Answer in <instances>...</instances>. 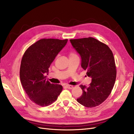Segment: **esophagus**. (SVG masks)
Wrapping results in <instances>:
<instances>
[{
	"mask_svg": "<svg viewBox=\"0 0 134 134\" xmlns=\"http://www.w3.org/2000/svg\"><path fill=\"white\" fill-rule=\"evenodd\" d=\"M66 87L68 89H72L73 88V86L72 85H66Z\"/></svg>",
	"mask_w": 134,
	"mask_h": 134,
	"instance_id": "34e87169",
	"label": "esophagus"
}]
</instances>
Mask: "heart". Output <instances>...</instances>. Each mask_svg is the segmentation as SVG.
Listing matches in <instances>:
<instances>
[{"instance_id": "b5f03b06", "label": "heart", "mask_w": 134, "mask_h": 134, "mask_svg": "<svg viewBox=\"0 0 134 134\" xmlns=\"http://www.w3.org/2000/svg\"><path fill=\"white\" fill-rule=\"evenodd\" d=\"M77 56V55L74 52H71L69 53V57H71V56Z\"/></svg>"}]
</instances>
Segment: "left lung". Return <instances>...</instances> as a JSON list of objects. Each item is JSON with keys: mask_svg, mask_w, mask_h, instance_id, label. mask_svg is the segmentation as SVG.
<instances>
[{"mask_svg": "<svg viewBox=\"0 0 134 134\" xmlns=\"http://www.w3.org/2000/svg\"><path fill=\"white\" fill-rule=\"evenodd\" d=\"M81 58V67L92 82L88 87L80 85L82 95L77 102L87 108L98 106L107 99L114 86L116 67L110 48L93 37L70 40Z\"/></svg>", "mask_w": 134, "mask_h": 134, "instance_id": "obj_1", "label": "left lung"}]
</instances>
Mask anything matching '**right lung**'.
Returning a JSON list of instances; mask_svg holds the SVG:
<instances>
[{"instance_id":"1","label":"right lung","mask_w":134,"mask_h":134,"mask_svg":"<svg viewBox=\"0 0 134 134\" xmlns=\"http://www.w3.org/2000/svg\"><path fill=\"white\" fill-rule=\"evenodd\" d=\"M68 40L43 38L25 52L21 61L20 80L30 100L40 106L47 107L56 99L62 90L59 84L50 83L45 73Z\"/></svg>"}]
</instances>
